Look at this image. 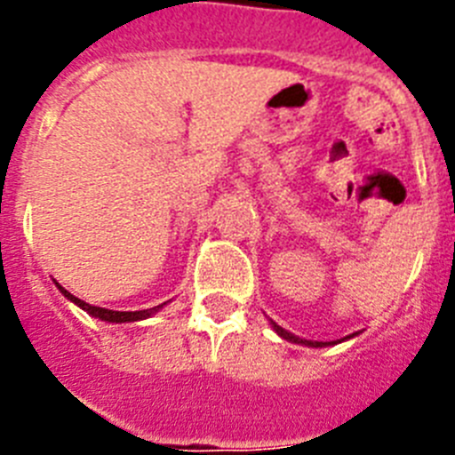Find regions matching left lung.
<instances>
[{
	"label": "left lung",
	"mask_w": 455,
	"mask_h": 455,
	"mask_svg": "<svg viewBox=\"0 0 455 455\" xmlns=\"http://www.w3.org/2000/svg\"><path fill=\"white\" fill-rule=\"evenodd\" d=\"M273 331L277 332V335L280 337H284V339H289V341H299V344H305V347H325V344H328V341H309V339H299V337H293V335H289L287 331H284V328H280V325H275L273 323Z\"/></svg>",
	"instance_id": "1"
}]
</instances>
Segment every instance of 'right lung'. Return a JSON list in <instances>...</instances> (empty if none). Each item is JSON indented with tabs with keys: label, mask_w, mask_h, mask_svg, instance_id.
Returning <instances> with one entry per match:
<instances>
[{
	"label": "right lung",
	"mask_w": 455,
	"mask_h": 455,
	"mask_svg": "<svg viewBox=\"0 0 455 455\" xmlns=\"http://www.w3.org/2000/svg\"><path fill=\"white\" fill-rule=\"evenodd\" d=\"M56 287L61 289V293H63V296H66V299H70L72 303L79 305V307H82V309H86L88 315L98 316V319H102V321H111V323H124V321L148 319V316L155 315L156 309H162V305H156V307H150V309H139V312H116V309H104V307H95V305L84 303L82 299H77V296H72L70 291H66V289H63L61 284H56Z\"/></svg>",
	"instance_id": "obj_1"
}]
</instances>
